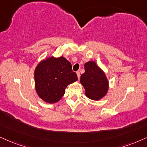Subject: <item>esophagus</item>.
I'll return each mask as SVG.
<instances>
[{
    "mask_svg": "<svg viewBox=\"0 0 147 147\" xmlns=\"http://www.w3.org/2000/svg\"><path fill=\"white\" fill-rule=\"evenodd\" d=\"M76 74H77V76H78V78H80V71H77L76 72Z\"/></svg>",
    "mask_w": 147,
    "mask_h": 147,
    "instance_id": "obj_1",
    "label": "esophagus"
}]
</instances>
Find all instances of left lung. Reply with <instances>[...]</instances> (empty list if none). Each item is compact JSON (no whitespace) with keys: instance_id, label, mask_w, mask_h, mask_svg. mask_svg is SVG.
Returning a JSON list of instances; mask_svg holds the SVG:
<instances>
[{"instance_id":"1","label":"left lung","mask_w":147,"mask_h":147,"mask_svg":"<svg viewBox=\"0 0 147 147\" xmlns=\"http://www.w3.org/2000/svg\"><path fill=\"white\" fill-rule=\"evenodd\" d=\"M84 69L80 83L84 86L85 94L90 99L99 100L106 95L109 87L106 74L94 61L85 63Z\"/></svg>"}]
</instances>
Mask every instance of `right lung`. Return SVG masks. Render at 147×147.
<instances>
[{"mask_svg":"<svg viewBox=\"0 0 147 147\" xmlns=\"http://www.w3.org/2000/svg\"><path fill=\"white\" fill-rule=\"evenodd\" d=\"M34 76L38 96L50 104L59 101L67 86L78 80L71 63L63 57H52L41 61L36 67Z\"/></svg>","mask_w":147,"mask_h":147,"instance_id":"right-lung-1","label":"right lung"}]
</instances>
